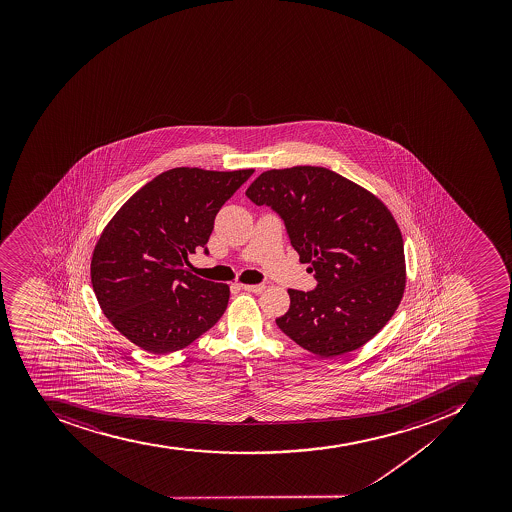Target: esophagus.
<instances>
[{
  "label": "esophagus",
  "instance_id": "1",
  "mask_svg": "<svg viewBox=\"0 0 512 512\" xmlns=\"http://www.w3.org/2000/svg\"><path fill=\"white\" fill-rule=\"evenodd\" d=\"M240 288L245 291H252V293H262L265 290V285L260 283V285H240Z\"/></svg>",
  "mask_w": 512,
  "mask_h": 512
}]
</instances>
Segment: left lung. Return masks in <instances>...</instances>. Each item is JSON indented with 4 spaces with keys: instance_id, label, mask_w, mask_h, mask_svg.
Wrapping results in <instances>:
<instances>
[{
    "instance_id": "left-lung-1",
    "label": "left lung",
    "mask_w": 512,
    "mask_h": 512,
    "mask_svg": "<svg viewBox=\"0 0 512 512\" xmlns=\"http://www.w3.org/2000/svg\"><path fill=\"white\" fill-rule=\"evenodd\" d=\"M245 195L285 224L293 249L311 263L317 285L288 290L290 309L276 326L319 357L367 344L403 298V237L380 199L322 167L263 172Z\"/></svg>"
}]
</instances>
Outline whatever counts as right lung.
<instances>
[{
    "label": "right lung",
    "instance_id": "right-lung-1",
    "mask_svg": "<svg viewBox=\"0 0 512 512\" xmlns=\"http://www.w3.org/2000/svg\"><path fill=\"white\" fill-rule=\"evenodd\" d=\"M254 173L172 168L142 186L109 221L91 258V285L109 322L155 355L177 352L221 319L229 286L191 275L222 204Z\"/></svg>",
    "mask_w": 512,
    "mask_h": 512
}]
</instances>
